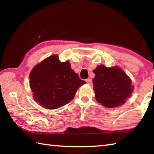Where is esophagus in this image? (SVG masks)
I'll return each instance as SVG.
<instances>
[{"instance_id": "1", "label": "esophagus", "mask_w": 154, "mask_h": 154, "mask_svg": "<svg viewBox=\"0 0 154 154\" xmlns=\"http://www.w3.org/2000/svg\"><path fill=\"white\" fill-rule=\"evenodd\" d=\"M85 82H86L88 84H92V80H91L90 79H87L86 80H85Z\"/></svg>"}]
</instances>
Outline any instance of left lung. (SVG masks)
Segmentation results:
<instances>
[{"instance_id": "1", "label": "left lung", "mask_w": 154, "mask_h": 154, "mask_svg": "<svg viewBox=\"0 0 154 154\" xmlns=\"http://www.w3.org/2000/svg\"><path fill=\"white\" fill-rule=\"evenodd\" d=\"M93 89L97 102L107 108H114L126 103L133 91L131 80L118 66H98L93 71Z\"/></svg>"}]
</instances>
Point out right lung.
I'll list each match as a JSON object with an SVG mask.
<instances>
[{"mask_svg":"<svg viewBox=\"0 0 154 154\" xmlns=\"http://www.w3.org/2000/svg\"><path fill=\"white\" fill-rule=\"evenodd\" d=\"M85 83L71 69L69 61L62 62L56 55L36 65L30 74L33 98L48 109L66 105L73 99L79 86Z\"/></svg>","mask_w":154,"mask_h":154,"instance_id":"right-lung-1","label":"right lung"}]
</instances>
